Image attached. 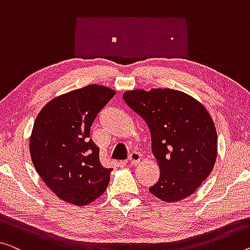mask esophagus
Segmentation results:
<instances>
[{"label":"esophagus","instance_id":"obj_1","mask_svg":"<svg viewBox=\"0 0 250 250\" xmlns=\"http://www.w3.org/2000/svg\"><path fill=\"white\" fill-rule=\"evenodd\" d=\"M141 161V154L138 152H132L128 157V162L133 165H136Z\"/></svg>","mask_w":250,"mask_h":250}]
</instances>
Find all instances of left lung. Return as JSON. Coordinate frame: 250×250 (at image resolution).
Returning <instances> with one entry per match:
<instances>
[{
  "mask_svg": "<svg viewBox=\"0 0 250 250\" xmlns=\"http://www.w3.org/2000/svg\"><path fill=\"white\" fill-rule=\"evenodd\" d=\"M125 103L146 123L160 178L149 192L175 202L189 197L212 171L217 130L201 103L179 90L126 91Z\"/></svg>",
  "mask_w": 250,
  "mask_h": 250,
  "instance_id": "left-lung-1",
  "label": "left lung"
}]
</instances>
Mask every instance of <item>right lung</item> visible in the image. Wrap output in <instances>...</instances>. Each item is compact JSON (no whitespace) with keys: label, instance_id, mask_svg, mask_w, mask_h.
<instances>
[{"label":"right lung","instance_id":"1","mask_svg":"<svg viewBox=\"0 0 250 250\" xmlns=\"http://www.w3.org/2000/svg\"><path fill=\"white\" fill-rule=\"evenodd\" d=\"M115 94L105 86L89 85L52 99L37 116L30 137L32 163L61 200L85 206L107 189L112 168L102 165L89 134Z\"/></svg>","mask_w":250,"mask_h":250}]
</instances>
